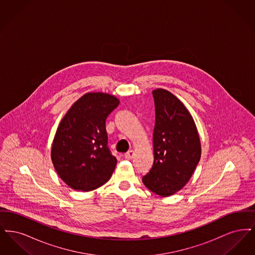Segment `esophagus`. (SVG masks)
Here are the masks:
<instances>
[{"label": "esophagus", "instance_id": "1", "mask_svg": "<svg viewBox=\"0 0 255 255\" xmlns=\"http://www.w3.org/2000/svg\"><path fill=\"white\" fill-rule=\"evenodd\" d=\"M133 156H134V152H133V150H130L127 153L124 154V157H125V158H127V159H132L133 158Z\"/></svg>", "mask_w": 255, "mask_h": 255}]
</instances>
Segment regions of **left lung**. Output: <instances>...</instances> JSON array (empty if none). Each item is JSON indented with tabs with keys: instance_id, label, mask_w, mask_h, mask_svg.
Returning a JSON list of instances; mask_svg holds the SVG:
<instances>
[{
	"instance_id": "obj_1",
	"label": "left lung",
	"mask_w": 255,
	"mask_h": 255,
	"mask_svg": "<svg viewBox=\"0 0 255 255\" xmlns=\"http://www.w3.org/2000/svg\"><path fill=\"white\" fill-rule=\"evenodd\" d=\"M156 121L154 163L142 177L146 187L161 197L175 194L190 180L201 158V141L185 106L168 91H153Z\"/></svg>"
}]
</instances>
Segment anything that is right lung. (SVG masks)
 <instances>
[{
    "label": "right lung",
    "mask_w": 255,
    "mask_h": 255,
    "mask_svg": "<svg viewBox=\"0 0 255 255\" xmlns=\"http://www.w3.org/2000/svg\"><path fill=\"white\" fill-rule=\"evenodd\" d=\"M119 104L109 94L88 93L62 119L51 146V160L61 179L74 190L97 189L109 181L116 168L105 122Z\"/></svg>",
    "instance_id": "add662e5"
}]
</instances>
